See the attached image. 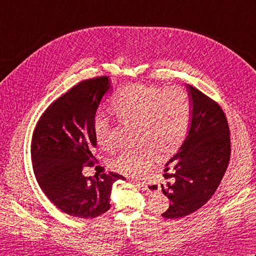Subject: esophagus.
Here are the masks:
<instances>
[{
  "instance_id": "34e87169",
  "label": "esophagus",
  "mask_w": 256,
  "mask_h": 256,
  "mask_svg": "<svg viewBox=\"0 0 256 256\" xmlns=\"http://www.w3.org/2000/svg\"><path fill=\"white\" fill-rule=\"evenodd\" d=\"M135 182H136L138 184V186L140 187V188H142L143 190H146V192H158V189L160 188H157L156 190H150V187H148V184H146V182H140V180H134Z\"/></svg>"
}]
</instances>
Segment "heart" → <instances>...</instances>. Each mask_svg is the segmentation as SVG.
<instances>
[{
	"label": "heart",
	"mask_w": 256,
	"mask_h": 256,
	"mask_svg": "<svg viewBox=\"0 0 256 256\" xmlns=\"http://www.w3.org/2000/svg\"><path fill=\"white\" fill-rule=\"evenodd\" d=\"M111 108L120 122L135 128L133 150H123L111 165L128 175H138L154 160L156 153L167 156L176 152L186 138L192 104L182 88H160L156 86L128 84L111 99ZM96 142L102 148L112 146V126L108 120L99 116L94 123Z\"/></svg>",
	"instance_id": "obj_1"
}]
</instances>
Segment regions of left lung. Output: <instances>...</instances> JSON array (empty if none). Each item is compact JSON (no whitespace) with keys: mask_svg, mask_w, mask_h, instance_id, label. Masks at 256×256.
Segmentation results:
<instances>
[{"mask_svg":"<svg viewBox=\"0 0 256 256\" xmlns=\"http://www.w3.org/2000/svg\"><path fill=\"white\" fill-rule=\"evenodd\" d=\"M192 104L187 136L177 154L165 164L162 190L170 204L162 214L178 219L201 208L222 180L230 160V131L222 108L198 89L186 84Z\"/></svg>","mask_w":256,"mask_h":256,"instance_id":"8db88e82","label":"left lung"}]
</instances>
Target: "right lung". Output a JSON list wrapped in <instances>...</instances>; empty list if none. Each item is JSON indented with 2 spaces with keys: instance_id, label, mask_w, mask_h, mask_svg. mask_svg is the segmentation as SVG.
<instances>
[{
  "instance_id": "right-lung-1",
  "label": "right lung",
  "mask_w": 256,
  "mask_h": 256,
  "mask_svg": "<svg viewBox=\"0 0 256 256\" xmlns=\"http://www.w3.org/2000/svg\"><path fill=\"white\" fill-rule=\"evenodd\" d=\"M108 77L74 86L48 106L38 121L32 140L34 174L42 192L64 214L96 218L110 209L112 186L118 174L86 177L82 168L92 164L96 146V113L108 90Z\"/></svg>"
}]
</instances>
